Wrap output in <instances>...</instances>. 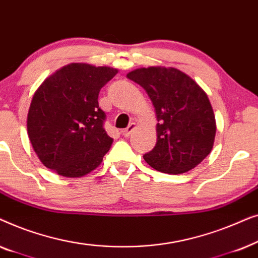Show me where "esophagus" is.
Wrapping results in <instances>:
<instances>
[{
  "instance_id": "obj_1",
  "label": "esophagus",
  "mask_w": 258,
  "mask_h": 258,
  "mask_svg": "<svg viewBox=\"0 0 258 258\" xmlns=\"http://www.w3.org/2000/svg\"><path fill=\"white\" fill-rule=\"evenodd\" d=\"M136 128V124H135V123H130V124L128 125V126H126V128L125 129H123L122 130V135L123 136H124V137H128L129 135H130V134H132V132H133V130L134 129H135Z\"/></svg>"
}]
</instances>
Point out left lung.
<instances>
[{"label":"left lung","mask_w":258,"mask_h":258,"mask_svg":"<svg viewBox=\"0 0 258 258\" xmlns=\"http://www.w3.org/2000/svg\"><path fill=\"white\" fill-rule=\"evenodd\" d=\"M126 77L147 91L158 122L156 146L144 161L171 175L199 165L213 150L216 136V119L206 91L172 67L139 68Z\"/></svg>","instance_id":"obj_1"}]
</instances>
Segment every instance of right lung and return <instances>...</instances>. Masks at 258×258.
I'll return each instance as SVG.
<instances>
[{"label": "right lung", "mask_w": 258, "mask_h": 258, "mask_svg": "<svg viewBox=\"0 0 258 258\" xmlns=\"http://www.w3.org/2000/svg\"><path fill=\"white\" fill-rule=\"evenodd\" d=\"M117 69L70 63L35 91L27 132L42 164L64 177H82L103 161L114 140L103 129L98 93Z\"/></svg>", "instance_id": "obj_1"}]
</instances>
